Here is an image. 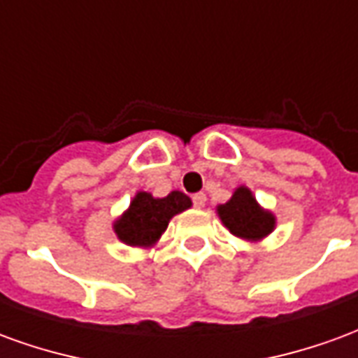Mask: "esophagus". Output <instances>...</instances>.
<instances>
[{"label":"esophagus","mask_w":358,"mask_h":358,"mask_svg":"<svg viewBox=\"0 0 358 358\" xmlns=\"http://www.w3.org/2000/svg\"><path fill=\"white\" fill-rule=\"evenodd\" d=\"M192 201H194V207L201 209V207H205V203H207V195L203 194V192H199V194H195L194 197H192Z\"/></svg>","instance_id":"1"}]
</instances>
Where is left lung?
Segmentation results:
<instances>
[{
	"label": "left lung",
	"instance_id": "8db88e82",
	"mask_svg": "<svg viewBox=\"0 0 358 358\" xmlns=\"http://www.w3.org/2000/svg\"><path fill=\"white\" fill-rule=\"evenodd\" d=\"M218 215L230 232L248 240H261L274 228V217L257 205L248 187H238L232 199L218 207Z\"/></svg>",
	"mask_w": 358,
	"mask_h": 358
}]
</instances>
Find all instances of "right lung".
Returning a JSON list of instances; mask_svg holds the SVG:
<instances>
[{
    "mask_svg": "<svg viewBox=\"0 0 358 358\" xmlns=\"http://www.w3.org/2000/svg\"><path fill=\"white\" fill-rule=\"evenodd\" d=\"M189 205V197L182 192H171L163 199H155L151 194L140 192L130 203L128 213L117 220L115 232L128 245H151L166 230L169 220L186 210Z\"/></svg>",
    "mask_w": 358,
    "mask_h": 358,
    "instance_id": "1",
    "label": "right lung"
}]
</instances>
